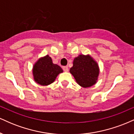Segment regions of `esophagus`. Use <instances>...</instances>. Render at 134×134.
<instances>
[{
	"instance_id": "esophagus-1",
	"label": "esophagus",
	"mask_w": 134,
	"mask_h": 134,
	"mask_svg": "<svg viewBox=\"0 0 134 134\" xmlns=\"http://www.w3.org/2000/svg\"><path fill=\"white\" fill-rule=\"evenodd\" d=\"M63 69L64 72L68 71V66H63Z\"/></svg>"
}]
</instances>
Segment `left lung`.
Returning <instances> with one entry per match:
<instances>
[{
	"label": "left lung",
	"instance_id": "8db88e82",
	"mask_svg": "<svg viewBox=\"0 0 134 134\" xmlns=\"http://www.w3.org/2000/svg\"><path fill=\"white\" fill-rule=\"evenodd\" d=\"M73 64L70 72L80 86L89 88L97 82L100 69L90 55L80 54L74 59Z\"/></svg>",
	"mask_w": 134,
	"mask_h": 134
}]
</instances>
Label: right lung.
<instances>
[{
	"label": "right lung",
	"instance_id": "1",
	"mask_svg": "<svg viewBox=\"0 0 134 134\" xmlns=\"http://www.w3.org/2000/svg\"><path fill=\"white\" fill-rule=\"evenodd\" d=\"M63 72L58 64H54L49 55L40 58L34 63L32 74L34 81L42 86H48L56 80L59 73Z\"/></svg>",
	"mask_w": 134,
	"mask_h": 134
}]
</instances>
